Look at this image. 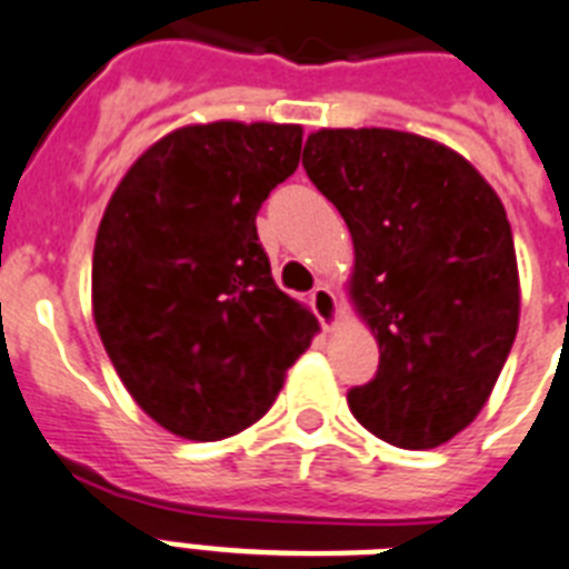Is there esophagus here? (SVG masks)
Listing matches in <instances>:
<instances>
[{"label":"esophagus","mask_w":569,"mask_h":569,"mask_svg":"<svg viewBox=\"0 0 569 569\" xmlns=\"http://www.w3.org/2000/svg\"><path fill=\"white\" fill-rule=\"evenodd\" d=\"M309 303H312L318 321H321V327H325L327 332H332L336 327H339L341 303L330 286H316V289H312V295H309Z\"/></svg>","instance_id":"esophagus-1"}]
</instances>
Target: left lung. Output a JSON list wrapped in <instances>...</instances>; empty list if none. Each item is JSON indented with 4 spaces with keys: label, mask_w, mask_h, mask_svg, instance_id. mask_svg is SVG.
<instances>
[{
    "label": "left lung",
    "mask_w": 569,
    "mask_h": 569,
    "mask_svg": "<svg viewBox=\"0 0 569 569\" xmlns=\"http://www.w3.org/2000/svg\"><path fill=\"white\" fill-rule=\"evenodd\" d=\"M303 169L348 224L350 303L380 348L350 412L386 445H447L488 403L520 325L500 196L459 151L395 128H321Z\"/></svg>",
    "instance_id": "8db88e82"
}]
</instances>
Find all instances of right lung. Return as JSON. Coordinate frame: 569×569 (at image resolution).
Wrapping results in <instances>:
<instances>
[{"mask_svg": "<svg viewBox=\"0 0 569 569\" xmlns=\"http://www.w3.org/2000/svg\"><path fill=\"white\" fill-rule=\"evenodd\" d=\"M303 128L198 122L142 151L92 251V321L128 395L189 441L269 412L318 321L280 292L257 210L298 169Z\"/></svg>", "mask_w": 569, "mask_h": 569, "instance_id": "obj_1", "label": "right lung"}]
</instances>
